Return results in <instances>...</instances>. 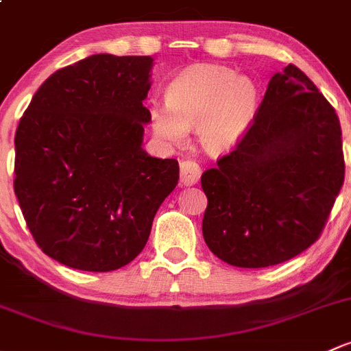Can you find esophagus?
Wrapping results in <instances>:
<instances>
[{
	"mask_svg": "<svg viewBox=\"0 0 351 351\" xmlns=\"http://www.w3.org/2000/svg\"><path fill=\"white\" fill-rule=\"evenodd\" d=\"M201 177V167L193 160L180 162V184L182 186H194Z\"/></svg>",
	"mask_w": 351,
	"mask_h": 351,
	"instance_id": "obj_1",
	"label": "esophagus"
}]
</instances>
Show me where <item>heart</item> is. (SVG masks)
<instances>
[{
  "instance_id": "obj_1",
  "label": "heart",
  "mask_w": 351,
  "mask_h": 351,
  "mask_svg": "<svg viewBox=\"0 0 351 351\" xmlns=\"http://www.w3.org/2000/svg\"><path fill=\"white\" fill-rule=\"evenodd\" d=\"M167 104L150 108L152 132L162 142L180 145L189 128L211 155H223L238 145L254 125L260 91L254 79L225 66L201 64L179 74L169 84Z\"/></svg>"
}]
</instances>
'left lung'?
Returning a JSON list of instances; mask_svg holds the SVG:
<instances>
[{"label":"left lung","instance_id":"left-lung-1","mask_svg":"<svg viewBox=\"0 0 351 351\" xmlns=\"http://www.w3.org/2000/svg\"><path fill=\"white\" fill-rule=\"evenodd\" d=\"M345 179L337 111L289 64L272 75L254 125L201 177L202 237L218 258L262 269L319 238Z\"/></svg>","mask_w":351,"mask_h":351}]
</instances>
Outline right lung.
Listing matches in <instances>:
<instances>
[{"label":"right lung","mask_w":351,"mask_h":351,"mask_svg":"<svg viewBox=\"0 0 351 351\" xmlns=\"http://www.w3.org/2000/svg\"><path fill=\"white\" fill-rule=\"evenodd\" d=\"M154 59L96 53L53 72L14 135V194L45 255L110 272L145 247L176 189V158L142 149Z\"/></svg>","instance_id":"1"}]
</instances>
